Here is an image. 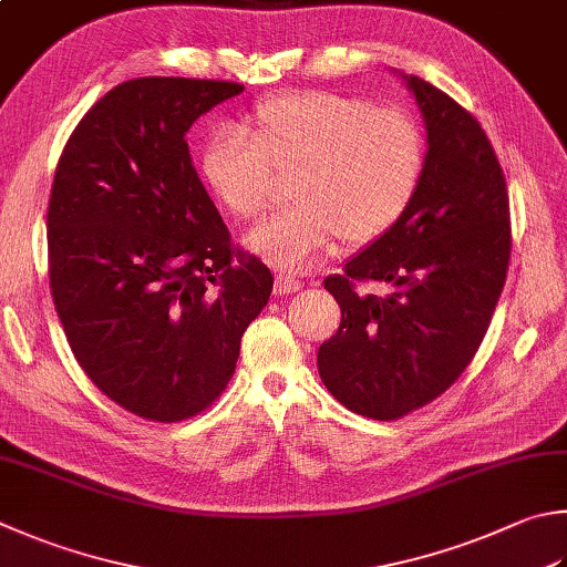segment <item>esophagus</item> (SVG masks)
<instances>
[{"label": "esophagus", "instance_id": "obj_1", "mask_svg": "<svg viewBox=\"0 0 567 567\" xmlns=\"http://www.w3.org/2000/svg\"><path fill=\"white\" fill-rule=\"evenodd\" d=\"M303 288V284L296 279L291 274H276V284H274V293L279 296H291L298 293Z\"/></svg>", "mask_w": 567, "mask_h": 567}]
</instances>
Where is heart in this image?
<instances>
[{"label":"heart","instance_id":"1","mask_svg":"<svg viewBox=\"0 0 567 567\" xmlns=\"http://www.w3.org/2000/svg\"><path fill=\"white\" fill-rule=\"evenodd\" d=\"M239 127H217L199 173L237 219L269 207L276 169L296 173V207L261 221L247 247L281 269H306L336 247H362L398 224L420 189L424 137L400 109L333 91L274 95Z\"/></svg>","mask_w":567,"mask_h":567}]
</instances>
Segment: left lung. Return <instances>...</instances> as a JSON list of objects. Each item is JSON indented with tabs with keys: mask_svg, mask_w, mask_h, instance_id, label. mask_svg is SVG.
<instances>
[{
	"mask_svg": "<svg viewBox=\"0 0 567 567\" xmlns=\"http://www.w3.org/2000/svg\"><path fill=\"white\" fill-rule=\"evenodd\" d=\"M402 79L426 127L422 183L404 217L323 281L340 328L318 348L328 392L382 422L420 410L462 375L511 259L506 177L484 127L432 83ZM365 280L390 282L393 293L362 295Z\"/></svg>",
	"mask_w": 567,
	"mask_h": 567,
	"instance_id": "1",
	"label": "left lung"
}]
</instances>
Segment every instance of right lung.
<instances>
[{
	"mask_svg": "<svg viewBox=\"0 0 567 567\" xmlns=\"http://www.w3.org/2000/svg\"><path fill=\"white\" fill-rule=\"evenodd\" d=\"M241 83L145 76L81 117L49 199V281L63 333L103 394L183 422L227 388L274 276L231 244L185 141Z\"/></svg>",
	"mask_w": 567,
	"mask_h": 567,
	"instance_id": "add662e5",
	"label": "right lung"
}]
</instances>
